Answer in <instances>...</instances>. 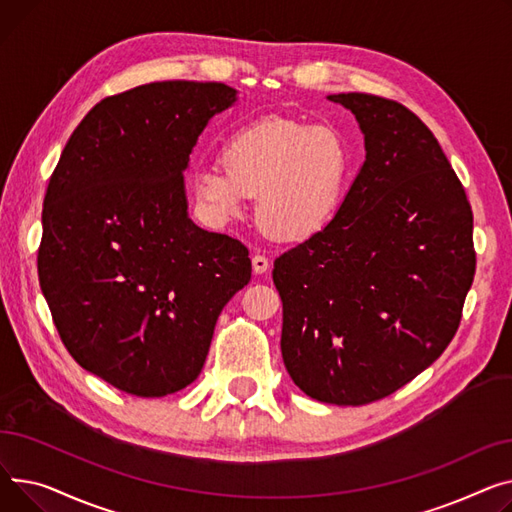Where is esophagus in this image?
Masks as SVG:
<instances>
[{
	"label": "esophagus",
	"instance_id": "1",
	"mask_svg": "<svg viewBox=\"0 0 512 512\" xmlns=\"http://www.w3.org/2000/svg\"><path fill=\"white\" fill-rule=\"evenodd\" d=\"M268 266H270V260H268L264 254H256V256L252 258V268H254V273H256V275L266 273Z\"/></svg>",
	"mask_w": 512,
	"mask_h": 512
}]
</instances>
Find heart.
Instances as JSON below:
<instances>
[{
  "mask_svg": "<svg viewBox=\"0 0 512 512\" xmlns=\"http://www.w3.org/2000/svg\"><path fill=\"white\" fill-rule=\"evenodd\" d=\"M221 165L192 179L200 213L227 223L256 196V219L277 239L299 242L318 233L339 210L351 169L345 138L328 126L264 117L235 130L219 150Z\"/></svg>",
  "mask_w": 512,
  "mask_h": 512,
  "instance_id": "1",
  "label": "heart"
}]
</instances>
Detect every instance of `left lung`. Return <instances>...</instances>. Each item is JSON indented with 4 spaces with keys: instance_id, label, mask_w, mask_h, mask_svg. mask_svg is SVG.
<instances>
[{
    "instance_id": "obj_1",
    "label": "left lung",
    "mask_w": 512,
    "mask_h": 512,
    "mask_svg": "<svg viewBox=\"0 0 512 512\" xmlns=\"http://www.w3.org/2000/svg\"><path fill=\"white\" fill-rule=\"evenodd\" d=\"M328 99L355 115L366 161L333 221L275 260L281 353L308 397L368 405L453 341L475 275L473 213L413 111L366 93Z\"/></svg>"
}]
</instances>
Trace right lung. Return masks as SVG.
I'll return each mask as SVG.
<instances>
[{"label": "right lung", "instance_id": "obj_1", "mask_svg": "<svg viewBox=\"0 0 512 512\" xmlns=\"http://www.w3.org/2000/svg\"><path fill=\"white\" fill-rule=\"evenodd\" d=\"M221 82L167 80L105 97L72 132L43 200L39 283L76 362L136 397L192 384L248 248L188 219L184 169Z\"/></svg>", "mask_w": 512, "mask_h": 512}]
</instances>
